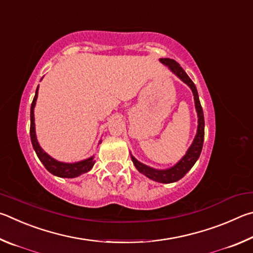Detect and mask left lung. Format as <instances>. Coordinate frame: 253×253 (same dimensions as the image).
Here are the masks:
<instances>
[{"instance_id":"1","label":"left lung","mask_w":253,"mask_h":253,"mask_svg":"<svg viewBox=\"0 0 253 253\" xmlns=\"http://www.w3.org/2000/svg\"><path fill=\"white\" fill-rule=\"evenodd\" d=\"M160 62L162 64L167 65L172 73L176 75L181 81L184 82L190 88H191V91L193 93L194 105H196V110L198 113L197 134L194 136L193 142L190 145L187 153L184 154L182 159H181L178 163H175L173 167L169 168V169L160 170L154 169V168H151L149 166H145L143 163L136 160L132 154L131 159L134 167L138 169L140 173L144 174L147 178L160 183H172L182 179L183 176L188 173V171L191 170V168L194 166V163L197 162L199 157H200L203 147V140H205V117H203V111L200 104V100H199L197 87L192 82V80L188 77L187 73H185V71L181 68L178 62H175L172 59H160Z\"/></svg>"}]
</instances>
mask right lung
I'll return each mask as SVG.
<instances>
[{"label": "right lung", "mask_w": 253, "mask_h": 253, "mask_svg": "<svg viewBox=\"0 0 253 253\" xmlns=\"http://www.w3.org/2000/svg\"><path fill=\"white\" fill-rule=\"evenodd\" d=\"M38 93H39V86L35 91V95L32 104H31V126H30V135H31V142H32L33 149L35 153H37L40 161L43 163V166L45 167V169L52 173L53 175L60 176V178H77V176L81 175L83 173L90 171L93 166H94V157L87 158L85 160L74 162V163H66L57 161L55 159H53L51 156L44 151V150L40 147L38 142L37 134H35V123H34V108L35 103H37L38 99ZM101 142V141H100Z\"/></svg>", "instance_id": "1"}]
</instances>
